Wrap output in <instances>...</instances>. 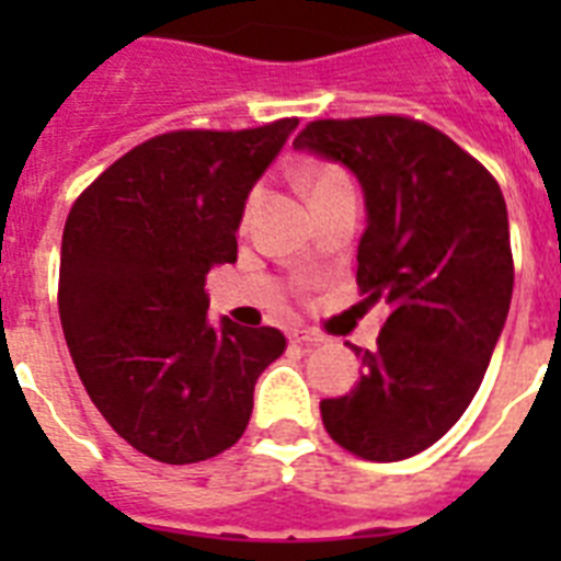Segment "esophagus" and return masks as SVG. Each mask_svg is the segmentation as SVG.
<instances>
[{"instance_id": "obj_1", "label": "esophagus", "mask_w": 561, "mask_h": 561, "mask_svg": "<svg viewBox=\"0 0 561 561\" xmlns=\"http://www.w3.org/2000/svg\"><path fill=\"white\" fill-rule=\"evenodd\" d=\"M290 343H297V346H306V350H311V346H320V343H323V334L311 332V329H299V332L290 334Z\"/></svg>"}]
</instances>
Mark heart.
Segmentation results:
<instances>
[{
  "label": "heart",
  "instance_id": "obj_1",
  "mask_svg": "<svg viewBox=\"0 0 561 561\" xmlns=\"http://www.w3.org/2000/svg\"><path fill=\"white\" fill-rule=\"evenodd\" d=\"M299 183H302L306 194L311 197V203H314L317 197H323V194H332L337 192V188L352 186L350 178H346L337 165H332V162H311V165H306V169L299 171Z\"/></svg>",
  "mask_w": 561,
  "mask_h": 561
}]
</instances>
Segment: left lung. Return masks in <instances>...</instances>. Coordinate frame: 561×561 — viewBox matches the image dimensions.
Wrapping results in <instances>:
<instances>
[{
	"label": "left lung",
	"mask_w": 561,
	"mask_h": 561,
	"mask_svg": "<svg viewBox=\"0 0 561 561\" xmlns=\"http://www.w3.org/2000/svg\"><path fill=\"white\" fill-rule=\"evenodd\" d=\"M297 148L343 162L367 197L358 290L387 308L378 346L341 399L320 401L334 443L396 462L443 439L474 399L513 299L497 180L443 130L410 116L317 118Z\"/></svg>",
	"instance_id": "1"
}]
</instances>
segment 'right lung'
<instances>
[{
	"label": "right lung",
	"mask_w": 561,
	"mask_h": 561,
	"mask_svg": "<svg viewBox=\"0 0 561 561\" xmlns=\"http://www.w3.org/2000/svg\"><path fill=\"white\" fill-rule=\"evenodd\" d=\"M299 118L247 130H169L78 194L60 247L57 308L75 369L110 427L171 466L241 439L253 390L285 352L273 325L206 323V276L238 259L253 183Z\"/></svg>",
	"instance_id": "obj_1"
}]
</instances>
